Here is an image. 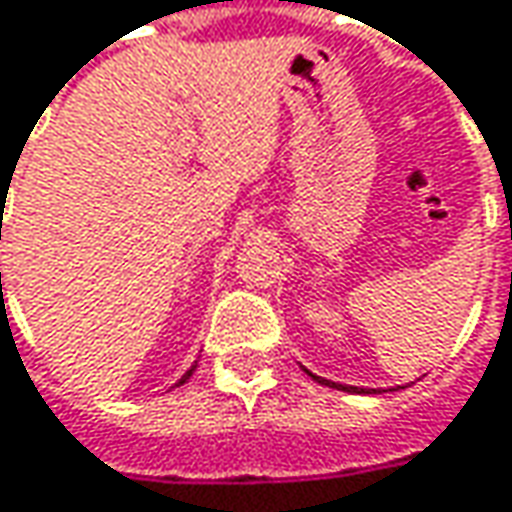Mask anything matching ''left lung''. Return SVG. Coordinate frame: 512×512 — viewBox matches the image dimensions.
Here are the masks:
<instances>
[{"instance_id": "1", "label": "left lung", "mask_w": 512, "mask_h": 512, "mask_svg": "<svg viewBox=\"0 0 512 512\" xmlns=\"http://www.w3.org/2000/svg\"><path fill=\"white\" fill-rule=\"evenodd\" d=\"M314 382H323V384H332V387H341V390H355V387H344V384H335V382H326V379H320V376H314V373H309Z\"/></svg>"}]
</instances>
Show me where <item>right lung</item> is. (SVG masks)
<instances>
[{
    "mask_svg": "<svg viewBox=\"0 0 512 512\" xmlns=\"http://www.w3.org/2000/svg\"><path fill=\"white\" fill-rule=\"evenodd\" d=\"M192 373H195V367H192V370H186V373H183V379H180V382H177V384H183V382H186V379H189V376H192Z\"/></svg>",
    "mask_w": 512,
    "mask_h": 512,
    "instance_id": "1",
    "label": "right lung"
}]
</instances>
